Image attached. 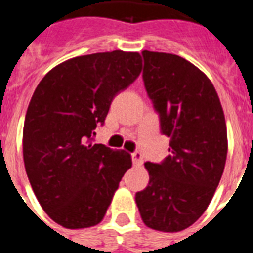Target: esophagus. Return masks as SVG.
Instances as JSON below:
<instances>
[{
	"instance_id": "1",
	"label": "esophagus",
	"mask_w": 253,
	"mask_h": 253,
	"mask_svg": "<svg viewBox=\"0 0 253 253\" xmlns=\"http://www.w3.org/2000/svg\"><path fill=\"white\" fill-rule=\"evenodd\" d=\"M131 156H132V163H134V166H142L143 156L140 152H134Z\"/></svg>"
}]
</instances>
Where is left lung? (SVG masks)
Returning <instances> with one entry per match:
<instances>
[{"label": "left lung", "mask_w": 253, "mask_h": 253, "mask_svg": "<svg viewBox=\"0 0 253 253\" xmlns=\"http://www.w3.org/2000/svg\"><path fill=\"white\" fill-rule=\"evenodd\" d=\"M143 80L160 114L170 152L162 164L144 163L150 182L135 201L147 227L178 232L208 209L227 158L226 119L215 87L190 61L143 51Z\"/></svg>", "instance_id": "left-lung-1"}]
</instances>
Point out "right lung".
Masks as SVG:
<instances>
[{"instance_id":"obj_1","label":"right lung","mask_w":253,"mask_h":253,"mask_svg":"<svg viewBox=\"0 0 253 253\" xmlns=\"http://www.w3.org/2000/svg\"><path fill=\"white\" fill-rule=\"evenodd\" d=\"M139 52L121 49L65 60L38 84L23 126V162L47 215L65 228L98 224L131 155L94 144L115 94L142 72Z\"/></svg>"}]
</instances>
